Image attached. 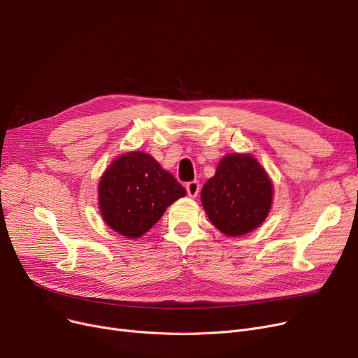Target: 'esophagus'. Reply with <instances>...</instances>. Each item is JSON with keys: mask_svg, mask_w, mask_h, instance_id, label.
I'll return each instance as SVG.
<instances>
[{"mask_svg": "<svg viewBox=\"0 0 358 358\" xmlns=\"http://www.w3.org/2000/svg\"><path fill=\"white\" fill-rule=\"evenodd\" d=\"M199 182L198 180H192V182H189V183H186V192H187V195L191 196V198H195L198 194H199Z\"/></svg>", "mask_w": 358, "mask_h": 358, "instance_id": "obj_1", "label": "esophagus"}]
</instances>
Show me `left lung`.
<instances>
[{
	"label": "left lung",
	"instance_id": "obj_1",
	"mask_svg": "<svg viewBox=\"0 0 358 358\" xmlns=\"http://www.w3.org/2000/svg\"><path fill=\"white\" fill-rule=\"evenodd\" d=\"M273 185L262 164L250 155H227L215 175L202 187L201 201L208 218L229 237L244 236L267 217Z\"/></svg>",
	"mask_w": 358,
	"mask_h": 358
}]
</instances>
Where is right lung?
Instances as JSON below:
<instances>
[{
  "label": "right lung",
  "instance_id": "obj_1",
  "mask_svg": "<svg viewBox=\"0 0 358 358\" xmlns=\"http://www.w3.org/2000/svg\"><path fill=\"white\" fill-rule=\"evenodd\" d=\"M185 187L147 153L130 152L117 157L103 172L98 199L103 221L118 234L138 238L185 196Z\"/></svg>",
  "mask_w": 358,
  "mask_h": 358
}]
</instances>
